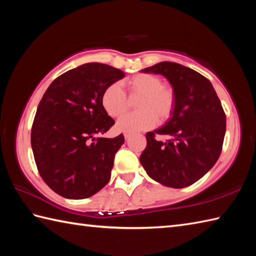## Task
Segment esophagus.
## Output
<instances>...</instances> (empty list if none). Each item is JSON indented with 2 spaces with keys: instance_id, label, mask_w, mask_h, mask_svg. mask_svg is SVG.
Wrapping results in <instances>:
<instances>
[{
  "instance_id": "34e87169",
  "label": "esophagus",
  "mask_w": 256,
  "mask_h": 256,
  "mask_svg": "<svg viewBox=\"0 0 256 256\" xmlns=\"http://www.w3.org/2000/svg\"><path fill=\"white\" fill-rule=\"evenodd\" d=\"M130 136H131V133H130V132H125V133H124V138H125V140H128Z\"/></svg>"
}]
</instances>
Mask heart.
Here are the masks:
<instances>
[{
  "instance_id": "heart-1",
  "label": "heart",
  "mask_w": 256,
  "mask_h": 256,
  "mask_svg": "<svg viewBox=\"0 0 256 256\" xmlns=\"http://www.w3.org/2000/svg\"><path fill=\"white\" fill-rule=\"evenodd\" d=\"M127 98L118 84H108L101 94V104L111 118H118L126 112L131 102L135 101L138 111L126 114L116 123L123 132H138L150 130L156 122L165 123L172 116L176 106L175 91L155 74H138L125 81Z\"/></svg>"
}]
</instances>
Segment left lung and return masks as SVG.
Returning a JSON list of instances; mask_svg holds the SVG:
<instances>
[{"instance_id": "obj_1", "label": "left lung", "mask_w": 256, "mask_h": 256, "mask_svg": "<svg viewBox=\"0 0 256 256\" xmlns=\"http://www.w3.org/2000/svg\"><path fill=\"white\" fill-rule=\"evenodd\" d=\"M142 72L168 79L176 106L164 126L146 134L140 164L164 186H190L211 170L221 154L226 123L224 108L209 79L182 64L162 62ZM157 134L168 140H158Z\"/></svg>"}]
</instances>
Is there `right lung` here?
<instances>
[{"instance_id": "1", "label": "right lung", "mask_w": 256, "mask_h": 256, "mask_svg": "<svg viewBox=\"0 0 256 256\" xmlns=\"http://www.w3.org/2000/svg\"><path fill=\"white\" fill-rule=\"evenodd\" d=\"M124 76L108 64H84L59 76L42 96L30 143L38 172L56 194L68 199L89 198L110 180L124 136L96 135L116 123L102 108V91Z\"/></svg>"}]
</instances>
